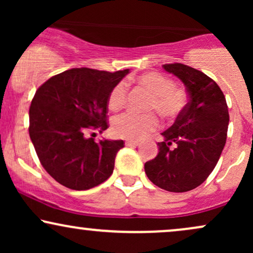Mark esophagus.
Segmentation results:
<instances>
[{"label": "esophagus", "instance_id": "1", "mask_svg": "<svg viewBox=\"0 0 253 253\" xmlns=\"http://www.w3.org/2000/svg\"><path fill=\"white\" fill-rule=\"evenodd\" d=\"M125 145H126V146H138L139 145V141L138 140H126L125 141Z\"/></svg>", "mask_w": 253, "mask_h": 253}]
</instances>
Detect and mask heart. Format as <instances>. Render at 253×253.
I'll list each match as a JSON object with an SVG mask.
<instances>
[{"label": "heart", "mask_w": 253, "mask_h": 253, "mask_svg": "<svg viewBox=\"0 0 253 253\" xmlns=\"http://www.w3.org/2000/svg\"><path fill=\"white\" fill-rule=\"evenodd\" d=\"M138 82L153 95L149 108L156 109L164 117L172 118L184 108L187 95L181 88L173 86L172 81L159 72H146L138 77ZM127 95V84L121 81L115 84L108 95L110 109L118 110L125 104ZM159 126L156 114H138L125 112L112 120V133L118 138L141 139Z\"/></svg>", "instance_id": "b5f03b06"}]
</instances>
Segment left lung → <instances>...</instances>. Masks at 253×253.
Segmentation results:
<instances>
[{
    "instance_id": "left-lung-1",
    "label": "left lung",
    "mask_w": 253,
    "mask_h": 253,
    "mask_svg": "<svg viewBox=\"0 0 253 253\" xmlns=\"http://www.w3.org/2000/svg\"><path fill=\"white\" fill-rule=\"evenodd\" d=\"M187 89L189 102L164 130L156 158L145 163L153 184L172 193L195 189L214 170L226 144L228 108L219 85L203 72L181 63L164 64Z\"/></svg>"
}]
</instances>
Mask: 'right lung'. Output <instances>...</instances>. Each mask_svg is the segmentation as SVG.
I'll return each instance as SVG.
<instances>
[{
	"mask_svg": "<svg viewBox=\"0 0 253 253\" xmlns=\"http://www.w3.org/2000/svg\"><path fill=\"white\" fill-rule=\"evenodd\" d=\"M128 71L70 69L37 90L30 108L31 140L43 169L64 187L88 190L113 173L124 140L96 143L86 133L108 128V95Z\"/></svg>",
	"mask_w": 253,
	"mask_h": 253,
	"instance_id": "right-lung-1",
	"label": "right lung"
}]
</instances>
